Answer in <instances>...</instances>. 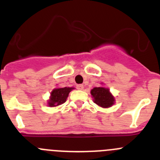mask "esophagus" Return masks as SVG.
Segmentation results:
<instances>
[{
    "label": "esophagus",
    "instance_id": "esophagus-1",
    "mask_svg": "<svg viewBox=\"0 0 160 160\" xmlns=\"http://www.w3.org/2000/svg\"><path fill=\"white\" fill-rule=\"evenodd\" d=\"M76 87H77V89L78 90H83V89H84V86H83V85H82V84H79V85H77V86H76Z\"/></svg>",
    "mask_w": 160,
    "mask_h": 160
}]
</instances>
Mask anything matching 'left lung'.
I'll list each match as a JSON object with an SVG mask.
<instances>
[{
    "label": "left lung",
    "mask_w": 160,
    "mask_h": 160,
    "mask_svg": "<svg viewBox=\"0 0 160 160\" xmlns=\"http://www.w3.org/2000/svg\"><path fill=\"white\" fill-rule=\"evenodd\" d=\"M93 102L99 106L108 108L114 104V98L109 93V89L104 87H95L91 90Z\"/></svg>",
    "instance_id": "obj_1"
}]
</instances>
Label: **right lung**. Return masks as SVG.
Here are the masks:
<instances>
[{
    "label": "right lung",
    "mask_w": 160,
    "mask_h": 160,
    "mask_svg": "<svg viewBox=\"0 0 160 160\" xmlns=\"http://www.w3.org/2000/svg\"><path fill=\"white\" fill-rule=\"evenodd\" d=\"M74 88L64 87V88H57L53 90L51 93V98L48 102V105L51 107L58 106L62 105L67 101L69 93L73 90Z\"/></svg>",
    "instance_id": "obj_1"
}]
</instances>
